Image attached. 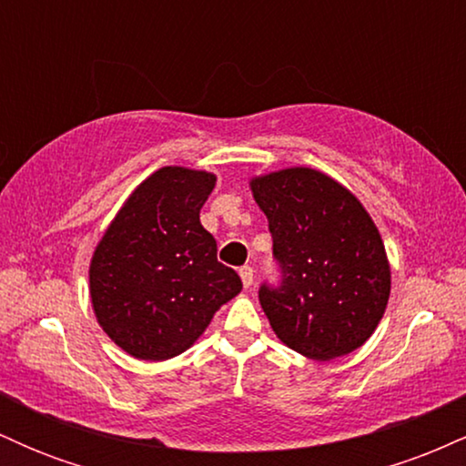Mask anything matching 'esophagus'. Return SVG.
<instances>
[{"instance_id": "obj_1", "label": "esophagus", "mask_w": 466, "mask_h": 466, "mask_svg": "<svg viewBox=\"0 0 466 466\" xmlns=\"http://www.w3.org/2000/svg\"><path fill=\"white\" fill-rule=\"evenodd\" d=\"M238 274H240V280H243L245 289H249L251 285H254V269H251V267H248V265L240 267Z\"/></svg>"}]
</instances>
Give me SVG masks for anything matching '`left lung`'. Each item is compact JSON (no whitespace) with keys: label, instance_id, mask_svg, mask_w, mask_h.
Segmentation results:
<instances>
[{"label":"left lung","instance_id":"1","mask_svg":"<svg viewBox=\"0 0 466 466\" xmlns=\"http://www.w3.org/2000/svg\"><path fill=\"white\" fill-rule=\"evenodd\" d=\"M249 188L282 269L280 287L258 293L278 339L318 361L366 344L386 313L392 280L386 245L361 201L307 166L251 177Z\"/></svg>","mask_w":466,"mask_h":466}]
</instances>
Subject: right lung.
Here are the masks:
<instances>
[{
    "label": "right lung",
    "mask_w": 466,
    "mask_h": 466,
    "mask_svg": "<svg viewBox=\"0 0 466 466\" xmlns=\"http://www.w3.org/2000/svg\"><path fill=\"white\" fill-rule=\"evenodd\" d=\"M215 184L208 170L162 166L131 192L96 245V319L136 360L188 350L243 289L237 271L217 260V240L199 221Z\"/></svg>",
    "instance_id": "obj_1"
}]
</instances>
